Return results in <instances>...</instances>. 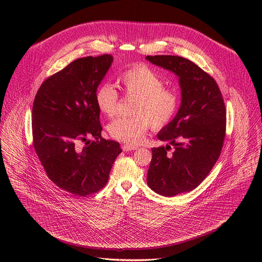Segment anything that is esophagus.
I'll return each mask as SVG.
<instances>
[{"mask_svg": "<svg viewBox=\"0 0 262 262\" xmlns=\"http://www.w3.org/2000/svg\"><path fill=\"white\" fill-rule=\"evenodd\" d=\"M137 147L136 145H130V144H123L122 145V149L124 150V152H129V150H136Z\"/></svg>", "mask_w": 262, "mask_h": 262, "instance_id": "obj_1", "label": "esophagus"}]
</instances>
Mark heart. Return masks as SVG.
I'll use <instances>...</instances> for the list:
<instances>
[{
  "label": "heart",
  "instance_id": "b5f03b06",
  "mask_svg": "<svg viewBox=\"0 0 262 262\" xmlns=\"http://www.w3.org/2000/svg\"><path fill=\"white\" fill-rule=\"evenodd\" d=\"M118 84L136 101L132 107L134 116L119 118L108 125L113 138L128 144H137L143 140L150 125L160 129L174 119L180 100L175 91L164 88V81L152 68L136 64L118 77ZM95 104L100 112L108 117L116 116L119 107V93L108 84H102L95 90Z\"/></svg>",
  "mask_w": 262,
  "mask_h": 262
}]
</instances>
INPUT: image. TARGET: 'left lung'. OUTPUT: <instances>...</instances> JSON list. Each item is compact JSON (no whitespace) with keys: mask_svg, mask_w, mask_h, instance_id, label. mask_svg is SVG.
<instances>
[{"mask_svg":"<svg viewBox=\"0 0 262 262\" xmlns=\"http://www.w3.org/2000/svg\"><path fill=\"white\" fill-rule=\"evenodd\" d=\"M178 76L182 101L174 119L157 138L166 146L152 148L147 185L163 196L195 189L221 154L226 128L223 96L215 80L191 60L172 55L146 56ZM173 152L169 154L170 145Z\"/></svg>","mask_w":262,"mask_h":262,"instance_id":"left-lung-1","label":"left lung"}]
</instances>
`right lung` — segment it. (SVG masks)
Returning <instances> with one entry per match:
<instances>
[{
	"label": "right lung",
	"mask_w": 262,
	"mask_h": 262,
	"mask_svg": "<svg viewBox=\"0 0 262 262\" xmlns=\"http://www.w3.org/2000/svg\"><path fill=\"white\" fill-rule=\"evenodd\" d=\"M113 61L108 54L78 58L47 78L35 96V150L50 180L74 195L100 191L122 152L119 142L102 138L94 99Z\"/></svg>",
	"instance_id": "right-lung-1"
}]
</instances>
